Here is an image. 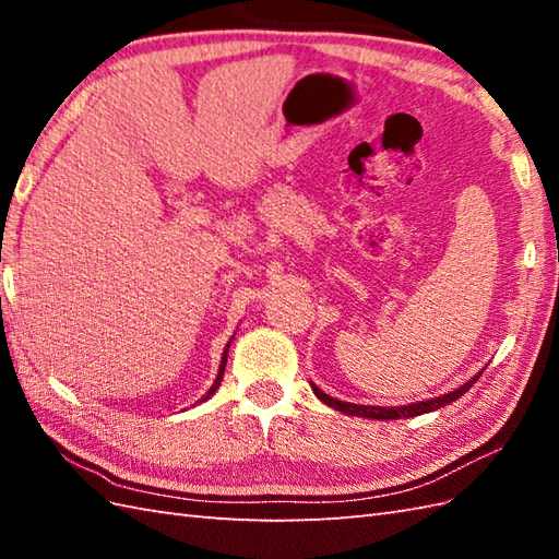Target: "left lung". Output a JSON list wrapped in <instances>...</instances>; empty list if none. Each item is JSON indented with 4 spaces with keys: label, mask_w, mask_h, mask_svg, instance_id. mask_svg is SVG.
I'll list each match as a JSON object with an SVG mask.
<instances>
[{
    "label": "left lung",
    "mask_w": 559,
    "mask_h": 559,
    "mask_svg": "<svg viewBox=\"0 0 559 559\" xmlns=\"http://www.w3.org/2000/svg\"><path fill=\"white\" fill-rule=\"evenodd\" d=\"M476 374L473 379H468L466 384L459 386L456 391H449V394L444 396H437V399H430V401H420V403H411V406H394V408H384V406H360V403H348V401H338L334 396H326L322 389H319L317 384H312V391L317 394L319 401H324L326 406L336 408L341 413L346 415H360V418H370V420H396V418H413V415H423V413H430V411H437L447 406V403L456 401L459 396L466 394V391L478 382Z\"/></svg>",
    "instance_id": "left-lung-1"
}]
</instances>
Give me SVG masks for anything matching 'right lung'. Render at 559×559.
<instances>
[{
    "label": "right lung",
    "mask_w": 559,
    "mask_h": 559,
    "mask_svg": "<svg viewBox=\"0 0 559 559\" xmlns=\"http://www.w3.org/2000/svg\"><path fill=\"white\" fill-rule=\"evenodd\" d=\"M228 348H230V343H228V346H225V350H223V360H221V370H218V377H216V382H213L211 384V389L206 391V394H204V399H201V401H206L211 394H213V391H216L218 386H221V379H223V372H225V362H228Z\"/></svg>",
    "instance_id": "right-lung-1"
}]
</instances>
